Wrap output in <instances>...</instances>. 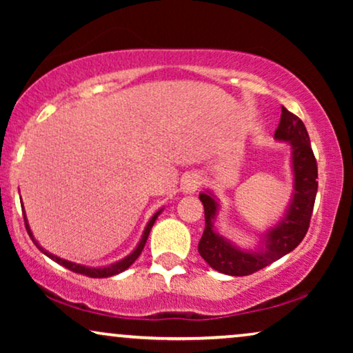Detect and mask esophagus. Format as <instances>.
I'll use <instances>...</instances> for the list:
<instances>
[{
	"label": "esophagus",
	"mask_w": 353,
	"mask_h": 353,
	"mask_svg": "<svg viewBox=\"0 0 353 353\" xmlns=\"http://www.w3.org/2000/svg\"><path fill=\"white\" fill-rule=\"evenodd\" d=\"M201 185V178L197 175H186L181 180V192L183 194H194Z\"/></svg>",
	"instance_id": "esophagus-1"
}]
</instances>
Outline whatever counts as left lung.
I'll list each match as a JSON object with an SVG mask.
<instances>
[{"mask_svg":"<svg viewBox=\"0 0 353 353\" xmlns=\"http://www.w3.org/2000/svg\"><path fill=\"white\" fill-rule=\"evenodd\" d=\"M274 139L291 148L292 194L276 223L259 236L252 248H241L215 228L220 201L205 190L199 194L204 205L205 228L197 245L201 257L216 272L230 276H248L276 262L301 244L307 234L318 190V168L305 125L297 115L281 109Z\"/></svg>","mask_w":353,"mask_h":353,"instance_id":"obj_1","label":"left lung"}]
</instances>
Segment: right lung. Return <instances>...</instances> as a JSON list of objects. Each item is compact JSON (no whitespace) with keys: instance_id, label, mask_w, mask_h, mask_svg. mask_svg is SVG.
I'll return each mask as SVG.
<instances>
[{"instance_id":"right-lung-1","label":"right lung","mask_w":353,"mask_h":353,"mask_svg":"<svg viewBox=\"0 0 353 353\" xmlns=\"http://www.w3.org/2000/svg\"><path fill=\"white\" fill-rule=\"evenodd\" d=\"M21 204H22V202H21ZM22 205H23V204H22ZM162 210H163V207H162V209H159V210L156 212V214H154V215L151 216V220L148 221L146 228H144L143 234H141V239H139V243L137 244V248H134V249L132 250V252H130V254L127 255V257L120 259V260H117V262H114V263H110V265H104V267H88V265H81V263L70 262V260L61 259V257H57V255H54V254L48 252V250H46L45 248H43V245L35 239V236H33L32 230H30V225H28L27 215H26V209H22V212H23V220H26L27 233H28V236H30V239L33 241V243H35L37 248L40 249L41 252L46 255V257H50L51 260H54L56 263H59V265H62V267L69 268L70 272H75V273H80V274H86V276H90V278H109V276H114V274H119V273L125 272V270H127L128 267H132V263L139 257V254L143 252L144 244H146L148 236H149V233H151V228H152L154 221H156L157 216L162 214Z\"/></svg>"}]
</instances>
